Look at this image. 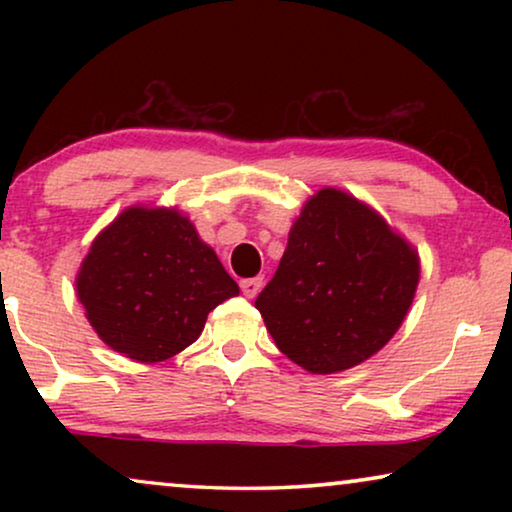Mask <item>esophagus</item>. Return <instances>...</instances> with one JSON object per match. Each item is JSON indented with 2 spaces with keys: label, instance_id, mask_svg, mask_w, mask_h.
Here are the masks:
<instances>
[{
  "label": "esophagus",
  "instance_id": "obj_1",
  "mask_svg": "<svg viewBox=\"0 0 512 512\" xmlns=\"http://www.w3.org/2000/svg\"><path fill=\"white\" fill-rule=\"evenodd\" d=\"M240 289L247 298H256L258 293L263 289V277H249V279H242L240 282Z\"/></svg>",
  "mask_w": 512,
  "mask_h": 512
}]
</instances>
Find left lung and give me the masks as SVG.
<instances>
[{"mask_svg": "<svg viewBox=\"0 0 512 512\" xmlns=\"http://www.w3.org/2000/svg\"><path fill=\"white\" fill-rule=\"evenodd\" d=\"M417 284V249L366 202L321 188L293 221L256 310L279 352L307 373L333 375L394 338Z\"/></svg>", "mask_w": 512, "mask_h": 512, "instance_id": "obj_1", "label": "left lung"}]
</instances>
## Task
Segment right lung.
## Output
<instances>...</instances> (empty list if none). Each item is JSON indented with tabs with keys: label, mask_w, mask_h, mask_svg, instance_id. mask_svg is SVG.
Returning a JSON list of instances; mask_svg holds the SVG:
<instances>
[{
	"label": "right lung",
	"mask_w": 512,
	"mask_h": 512,
	"mask_svg": "<svg viewBox=\"0 0 512 512\" xmlns=\"http://www.w3.org/2000/svg\"><path fill=\"white\" fill-rule=\"evenodd\" d=\"M240 286L177 207L132 205L90 244L76 296L104 345L158 363L200 338L207 314Z\"/></svg>",
	"instance_id": "1"
}]
</instances>
